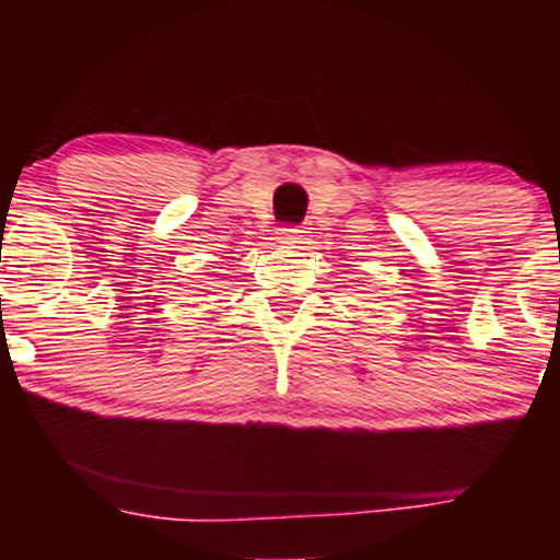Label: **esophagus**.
Masks as SVG:
<instances>
[{
	"label": "esophagus",
	"mask_w": 560,
	"mask_h": 560,
	"mask_svg": "<svg viewBox=\"0 0 560 560\" xmlns=\"http://www.w3.org/2000/svg\"><path fill=\"white\" fill-rule=\"evenodd\" d=\"M278 244H282V247H295V244H303V229H298V226L280 229Z\"/></svg>",
	"instance_id": "34e87169"
}]
</instances>
